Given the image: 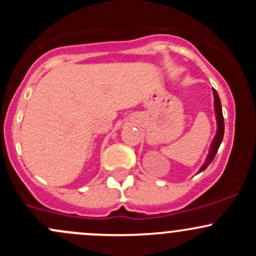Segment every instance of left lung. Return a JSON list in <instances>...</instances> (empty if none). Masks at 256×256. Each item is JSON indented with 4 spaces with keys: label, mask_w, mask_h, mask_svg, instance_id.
Segmentation results:
<instances>
[{
    "label": "left lung",
    "mask_w": 256,
    "mask_h": 256,
    "mask_svg": "<svg viewBox=\"0 0 256 256\" xmlns=\"http://www.w3.org/2000/svg\"><path fill=\"white\" fill-rule=\"evenodd\" d=\"M213 94H214V108H216V125H218V128H216V138H214L213 142H212L210 150H209V154L207 160H206L204 164L200 167V172L204 171L206 168L210 164V162L213 161V158L216 157V151H218L219 146H220L222 141H223V136H224V118H223V112H222V104H220V99H219L218 94H216V90L213 89Z\"/></svg>",
    "instance_id": "1"
}]
</instances>
